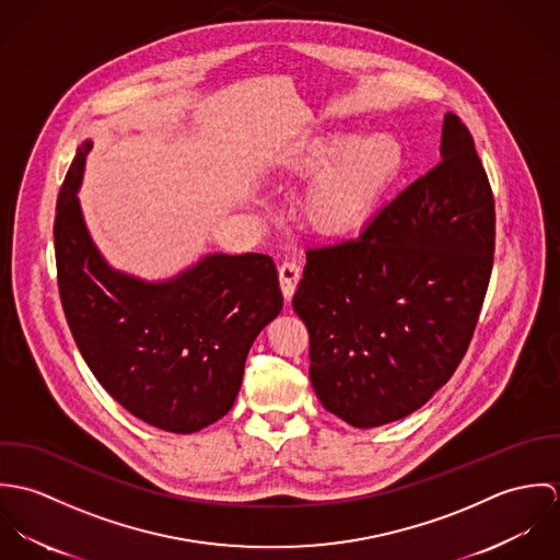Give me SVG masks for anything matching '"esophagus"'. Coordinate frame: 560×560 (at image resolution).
<instances>
[{
    "mask_svg": "<svg viewBox=\"0 0 560 560\" xmlns=\"http://www.w3.org/2000/svg\"><path fill=\"white\" fill-rule=\"evenodd\" d=\"M278 273H280L282 293H284L287 300H291L293 293H295V289H298V282H300V278H302V269H300L298 260H291V258H289V260H282V262L278 265Z\"/></svg>",
    "mask_w": 560,
    "mask_h": 560,
    "instance_id": "34e87169",
    "label": "esophagus"
}]
</instances>
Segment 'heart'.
Here are the masks:
<instances>
[{"label": "heart", "mask_w": 560, "mask_h": 560, "mask_svg": "<svg viewBox=\"0 0 560 560\" xmlns=\"http://www.w3.org/2000/svg\"><path fill=\"white\" fill-rule=\"evenodd\" d=\"M311 167L323 170L304 196V213L323 233H340L360 222L399 172V140L377 133L366 140L331 136L311 151Z\"/></svg>", "instance_id": "heart-1"}]
</instances>
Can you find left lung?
<instances>
[{"mask_svg": "<svg viewBox=\"0 0 560 560\" xmlns=\"http://www.w3.org/2000/svg\"><path fill=\"white\" fill-rule=\"evenodd\" d=\"M440 151L358 237L306 249L293 311L311 334V382L351 427L422 407L475 336L493 265V194L457 114L444 116Z\"/></svg>", "mask_w": 560, "mask_h": 560, "instance_id": "1", "label": "left lung"}]
</instances>
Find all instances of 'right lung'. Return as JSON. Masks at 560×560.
I'll return each instance as SVG.
<instances>
[{
  "label": "right lung",
  "mask_w": 560,
  "mask_h": 560,
  "mask_svg": "<svg viewBox=\"0 0 560 560\" xmlns=\"http://www.w3.org/2000/svg\"><path fill=\"white\" fill-rule=\"evenodd\" d=\"M90 149H78L56 205L65 317L92 375L127 411L163 431H200L233 407L254 338L282 311L273 258L211 254L158 284L114 271L81 218Z\"/></svg>",
  "instance_id": "obj_1"
}]
</instances>
